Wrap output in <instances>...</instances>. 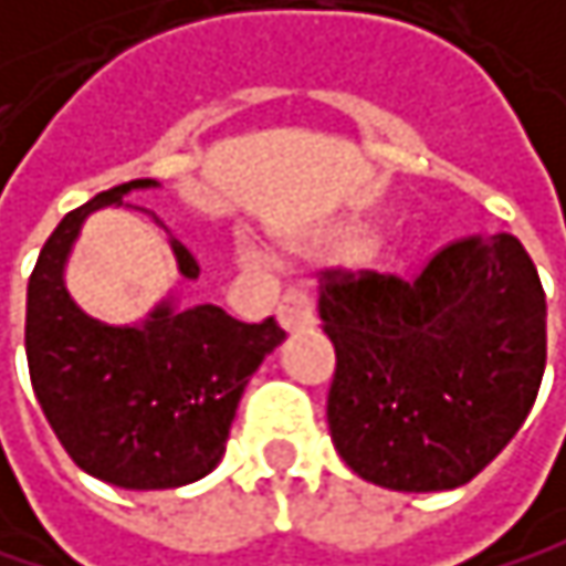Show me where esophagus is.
<instances>
[{
    "mask_svg": "<svg viewBox=\"0 0 566 566\" xmlns=\"http://www.w3.org/2000/svg\"><path fill=\"white\" fill-rule=\"evenodd\" d=\"M277 322L285 332H302L315 325V305L305 292H289L277 302Z\"/></svg>",
    "mask_w": 566,
    "mask_h": 566,
    "instance_id": "1",
    "label": "esophagus"
}]
</instances>
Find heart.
Masks as SVG:
<instances>
[{"label": "heart", "instance_id": "1", "mask_svg": "<svg viewBox=\"0 0 566 566\" xmlns=\"http://www.w3.org/2000/svg\"><path fill=\"white\" fill-rule=\"evenodd\" d=\"M368 234H371V224H368L365 218H355V221H345V224L328 228V231L318 238V248L328 251V254H355V251H361L364 244L368 243ZM244 254L254 258V248L244 244ZM365 258H368V261H378V258H381V248H378V244H369V248L365 249Z\"/></svg>", "mask_w": 566, "mask_h": 566}]
</instances>
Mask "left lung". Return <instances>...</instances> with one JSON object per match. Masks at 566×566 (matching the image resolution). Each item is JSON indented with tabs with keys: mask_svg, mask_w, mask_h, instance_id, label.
<instances>
[{
	"mask_svg": "<svg viewBox=\"0 0 566 566\" xmlns=\"http://www.w3.org/2000/svg\"><path fill=\"white\" fill-rule=\"evenodd\" d=\"M318 318L338 368L328 428L368 484L454 491L521 431L547 361V302L501 231L441 248L415 281L328 271Z\"/></svg>",
	"mask_w": 566,
	"mask_h": 566,
	"instance_id": "obj_1",
	"label": "left lung"
}]
</instances>
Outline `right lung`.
Wrapping results in <instances>:
<instances>
[{
    "mask_svg": "<svg viewBox=\"0 0 566 566\" xmlns=\"http://www.w3.org/2000/svg\"><path fill=\"white\" fill-rule=\"evenodd\" d=\"M148 188L158 181L135 178L69 211L35 261L25 298L35 401L69 458L122 491H171L211 474L251 375L285 342L274 318L241 325L214 305H181L178 292L132 325L98 322L75 305L65 264L85 218ZM168 244L178 274L195 281V254L171 234Z\"/></svg>",
    "mask_w": 566,
    "mask_h": 566,
    "instance_id": "right-lung-1",
    "label": "right lung"
}]
</instances>
